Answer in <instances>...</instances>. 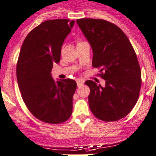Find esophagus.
<instances>
[{
    "label": "esophagus",
    "mask_w": 156,
    "mask_h": 156,
    "mask_svg": "<svg viewBox=\"0 0 156 156\" xmlns=\"http://www.w3.org/2000/svg\"><path fill=\"white\" fill-rule=\"evenodd\" d=\"M76 82H77V85H78V86H81V85H82L84 84V80L78 79L76 81Z\"/></svg>",
    "instance_id": "obj_1"
}]
</instances>
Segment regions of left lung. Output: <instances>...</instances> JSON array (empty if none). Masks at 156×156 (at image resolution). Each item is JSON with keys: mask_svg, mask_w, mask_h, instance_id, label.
Returning a JSON list of instances; mask_svg holds the SVG:
<instances>
[{"mask_svg": "<svg viewBox=\"0 0 156 156\" xmlns=\"http://www.w3.org/2000/svg\"><path fill=\"white\" fill-rule=\"evenodd\" d=\"M93 52L92 66L100 68L105 85L88 80V103L95 117L119 120L135 106L141 85V72L132 45L123 31L102 19L77 20Z\"/></svg>", "mask_w": 156, "mask_h": 156, "instance_id": "left-lung-1", "label": "left lung"}]
</instances>
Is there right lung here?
<instances>
[{"label": "right lung", "mask_w": 156, "mask_h": 156, "mask_svg": "<svg viewBox=\"0 0 156 156\" xmlns=\"http://www.w3.org/2000/svg\"><path fill=\"white\" fill-rule=\"evenodd\" d=\"M75 21L54 19L42 22L27 35L19 54L16 75L25 104L36 118L61 123L72 113L75 80L54 81L51 71L61 61V47Z\"/></svg>", "instance_id": "right-lung-1"}]
</instances>
